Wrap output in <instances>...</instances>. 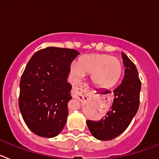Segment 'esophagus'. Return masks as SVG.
<instances>
[{
    "label": "esophagus",
    "instance_id": "obj_1",
    "mask_svg": "<svg viewBox=\"0 0 159 159\" xmlns=\"http://www.w3.org/2000/svg\"><path fill=\"white\" fill-rule=\"evenodd\" d=\"M88 90H89V87H88V84H85V83H81L79 86L73 88L71 94H72V96L74 98H78L79 95H82L84 92H88Z\"/></svg>",
    "mask_w": 159,
    "mask_h": 159
}]
</instances>
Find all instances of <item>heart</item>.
I'll return each instance as SVG.
<instances>
[{"label": "heart", "mask_w": 159, "mask_h": 159, "mask_svg": "<svg viewBox=\"0 0 159 159\" xmlns=\"http://www.w3.org/2000/svg\"><path fill=\"white\" fill-rule=\"evenodd\" d=\"M123 64L119 58L107 54L84 55L79 58L71 71L78 76L91 74L92 81L99 88H111L119 83L123 74Z\"/></svg>", "instance_id": "b5f03b06"}]
</instances>
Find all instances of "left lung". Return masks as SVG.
Segmentation results:
<instances>
[{"label": "left lung", "instance_id": "left-lung-1", "mask_svg": "<svg viewBox=\"0 0 159 159\" xmlns=\"http://www.w3.org/2000/svg\"><path fill=\"white\" fill-rule=\"evenodd\" d=\"M125 66L124 76L118 88L114 90L111 107L98 121L87 120L92 135L99 140H111L128 127L139 107L141 82L135 65L125 53H122Z\"/></svg>", "mask_w": 159, "mask_h": 159}]
</instances>
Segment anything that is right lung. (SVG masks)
I'll list each match as a JSON object with an SVG mask.
<instances>
[{
	"label": "right lung",
	"instance_id": "right-lung-1",
	"mask_svg": "<svg viewBox=\"0 0 159 159\" xmlns=\"http://www.w3.org/2000/svg\"><path fill=\"white\" fill-rule=\"evenodd\" d=\"M76 50L48 47L36 52L20 82L19 107L24 121L34 134L53 138L64 127L71 99L67 82Z\"/></svg>",
	"mask_w": 159,
	"mask_h": 159
}]
</instances>
